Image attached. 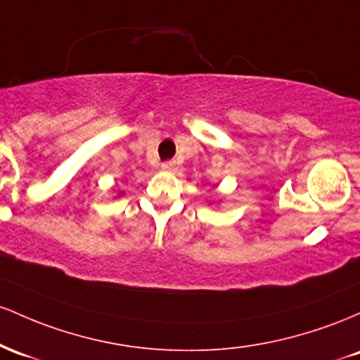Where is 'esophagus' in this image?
I'll return each instance as SVG.
<instances>
[{
  "instance_id": "1",
  "label": "esophagus",
  "mask_w": 360,
  "mask_h": 360,
  "mask_svg": "<svg viewBox=\"0 0 360 360\" xmlns=\"http://www.w3.org/2000/svg\"><path fill=\"white\" fill-rule=\"evenodd\" d=\"M161 169H163V172H175L176 163L175 161H165V163L161 165Z\"/></svg>"
}]
</instances>
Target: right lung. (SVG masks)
<instances>
[{
	"label": "right lung",
	"mask_w": 360,
	"mask_h": 360,
	"mask_svg": "<svg viewBox=\"0 0 360 360\" xmlns=\"http://www.w3.org/2000/svg\"><path fill=\"white\" fill-rule=\"evenodd\" d=\"M120 195H122V193H120Z\"/></svg>",
	"instance_id": "add662e5"
}]
</instances>
